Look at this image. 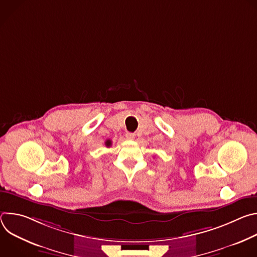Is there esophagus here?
I'll return each mask as SVG.
<instances>
[{
  "mask_svg": "<svg viewBox=\"0 0 257 257\" xmlns=\"http://www.w3.org/2000/svg\"><path fill=\"white\" fill-rule=\"evenodd\" d=\"M125 137L128 139V140H133L135 138V134L134 133H131V132H127L125 134Z\"/></svg>",
  "mask_w": 257,
  "mask_h": 257,
  "instance_id": "34e87169",
  "label": "esophagus"
}]
</instances>
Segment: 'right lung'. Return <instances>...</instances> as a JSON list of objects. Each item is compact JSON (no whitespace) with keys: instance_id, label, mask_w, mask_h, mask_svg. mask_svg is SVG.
Returning a JSON list of instances; mask_svg holds the SVG:
<instances>
[{"instance_id":"obj_1","label":"right lung","mask_w":257,"mask_h":257,"mask_svg":"<svg viewBox=\"0 0 257 257\" xmlns=\"http://www.w3.org/2000/svg\"><path fill=\"white\" fill-rule=\"evenodd\" d=\"M111 144H112L111 140H106L105 141V146H107V148H108V146H111Z\"/></svg>"}]
</instances>
